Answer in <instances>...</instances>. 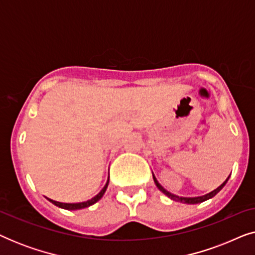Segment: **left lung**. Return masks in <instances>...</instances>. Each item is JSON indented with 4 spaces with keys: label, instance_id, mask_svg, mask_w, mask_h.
Masks as SVG:
<instances>
[{
    "label": "left lung",
    "instance_id": "8db88e82",
    "mask_svg": "<svg viewBox=\"0 0 255 255\" xmlns=\"http://www.w3.org/2000/svg\"><path fill=\"white\" fill-rule=\"evenodd\" d=\"M229 177H230V176H229ZM229 177L224 181V182H223V183L221 184V186H219V187L217 188V189L212 190L211 193L204 195V196H198V197H180V196H176V195H174V194H172V193H169V191H167V190L165 189V188H163V187L161 186V184H160V183L158 182V181H156L154 175H153V180H154V182H155V184H156V187H158V189H159L160 191H162V193L165 194L166 196H168V197L170 198V200L177 201V202H182V203H187V204H197V203H201V202H204V201L209 200V198L214 197L216 194L219 193V191H221V190L223 189V187L225 186L226 182H228Z\"/></svg>",
    "mask_w": 255,
    "mask_h": 255
}]
</instances>
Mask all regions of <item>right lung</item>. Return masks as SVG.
Instances as JSON below:
<instances>
[{"label":"right lung","instance_id":"right-lung-1","mask_svg":"<svg viewBox=\"0 0 255 255\" xmlns=\"http://www.w3.org/2000/svg\"><path fill=\"white\" fill-rule=\"evenodd\" d=\"M108 184H109V179H108L106 186L103 187V189L101 190L100 193L97 194L95 197H93L92 200H89V201L81 202V203H61V202L53 201V200H51V198H47V200L50 201V202H52V203H53L54 205H57V207L62 208V209H66V210H79V209L88 208V207H90V205L95 204L97 201H100L101 198H102L103 195H104V193H106V190H107V188H108Z\"/></svg>","mask_w":255,"mask_h":255}]
</instances>
